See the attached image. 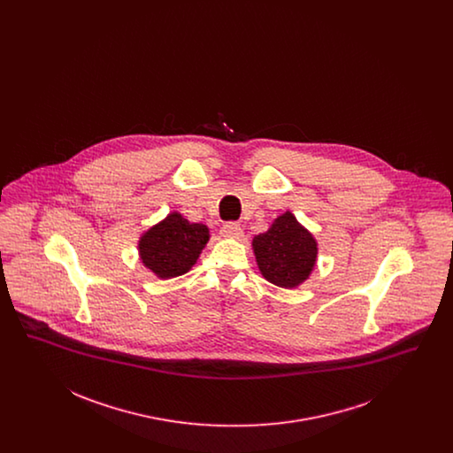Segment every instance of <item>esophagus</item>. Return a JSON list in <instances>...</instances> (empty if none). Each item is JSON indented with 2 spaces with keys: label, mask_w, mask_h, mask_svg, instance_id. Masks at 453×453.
Masks as SVG:
<instances>
[{
  "label": "esophagus",
  "mask_w": 453,
  "mask_h": 453,
  "mask_svg": "<svg viewBox=\"0 0 453 453\" xmlns=\"http://www.w3.org/2000/svg\"><path fill=\"white\" fill-rule=\"evenodd\" d=\"M220 234L224 237H231V239H239L242 236V229L237 222H226L222 227H220Z\"/></svg>",
  "instance_id": "34e87169"
}]
</instances>
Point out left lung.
I'll list each match as a JSON object with an SVG mask.
<instances>
[{"label":"left lung","mask_w":453,"mask_h":453,"mask_svg":"<svg viewBox=\"0 0 453 453\" xmlns=\"http://www.w3.org/2000/svg\"><path fill=\"white\" fill-rule=\"evenodd\" d=\"M261 275L272 283L292 288L305 280L314 268L318 246L296 217L285 212L272 227L253 239Z\"/></svg>","instance_id":"obj_1"}]
</instances>
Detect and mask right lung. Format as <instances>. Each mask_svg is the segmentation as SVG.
I'll list each match as a JSON object with an SVG mask.
<instances>
[{
  "mask_svg": "<svg viewBox=\"0 0 453 453\" xmlns=\"http://www.w3.org/2000/svg\"><path fill=\"white\" fill-rule=\"evenodd\" d=\"M209 241L203 224H190L178 212L151 227L139 241L142 263L159 279L187 273Z\"/></svg>",
  "mask_w": 453,
  "mask_h": 453,
  "instance_id": "right-lung-1",
  "label": "right lung"
}]
</instances>
